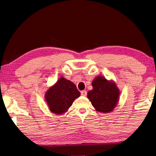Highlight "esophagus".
Instances as JSON below:
<instances>
[{
  "label": "esophagus",
  "mask_w": 156,
  "mask_h": 156,
  "mask_svg": "<svg viewBox=\"0 0 156 156\" xmlns=\"http://www.w3.org/2000/svg\"><path fill=\"white\" fill-rule=\"evenodd\" d=\"M87 92L86 90H82L81 91V95L83 96V97H85V96H87Z\"/></svg>",
  "instance_id": "obj_1"
}]
</instances>
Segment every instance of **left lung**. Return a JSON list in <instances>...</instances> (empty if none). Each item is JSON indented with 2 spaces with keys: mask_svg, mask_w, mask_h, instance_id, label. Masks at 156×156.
Returning a JSON list of instances; mask_svg holds the SVG:
<instances>
[{
  "mask_svg": "<svg viewBox=\"0 0 156 156\" xmlns=\"http://www.w3.org/2000/svg\"><path fill=\"white\" fill-rule=\"evenodd\" d=\"M92 90H89L87 97L96 111L108 113L117 106L120 90L115 82L108 80L103 76H97L92 82Z\"/></svg>",
  "mask_w": 156,
  "mask_h": 156,
  "instance_id": "left-lung-1",
  "label": "left lung"
}]
</instances>
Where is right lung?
<instances>
[{
	"label": "right lung",
	"mask_w": 156,
	"mask_h": 156,
	"mask_svg": "<svg viewBox=\"0 0 156 156\" xmlns=\"http://www.w3.org/2000/svg\"><path fill=\"white\" fill-rule=\"evenodd\" d=\"M80 96V92L73 82L61 77L45 92V100L51 112L63 115Z\"/></svg>",
	"instance_id": "add662e5"
}]
</instances>
